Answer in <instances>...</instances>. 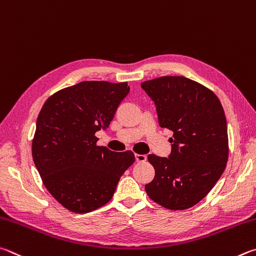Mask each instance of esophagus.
Returning <instances> with one entry per match:
<instances>
[{
  "label": "esophagus",
  "instance_id": "obj_1",
  "mask_svg": "<svg viewBox=\"0 0 256 256\" xmlns=\"http://www.w3.org/2000/svg\"><path fill=\"white\" fill-rule=\"evenodd\" d=\"M135 158H136V160H137L138 163L145 162V160H147V156L146 155H142V154H136Z\"/></svg>",
  "mask_w": 256,
  "mask_h": 256
}]
</instances>
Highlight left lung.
<instances>
[{"label": "left lung", "instance_id": "1", "mask_svg": "<svg viewBox=\"0 0 256 256\" xmlns=\"http://www.w3.org/2000/svg\"><path fill=\"white\" fill-rule=\"evenodd\" d=\"M140 86L155 102L160 127L173 132L168 158H147L155 176L145 186L146 194L166 209H189L226 168L230 148L222 106L212 90L184 76H162Z\"/></svg>", "mask_w": 256, "mask_h": 256}]
</instances>
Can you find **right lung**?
Wrapping results in <instances>:
<instances>
[{"label":"right lung","instance_id":"add662e5","mask_svg":"<svg viewBox=\"0 0 256 256\" xmlns=\"http://www.w3.org/2000/svg\"><path fill=\"white\" fill-rule=\"evenodd\" d=\"M129 90L127 82L84 80L54 93L39 112L34 162L49 194L72 212H91L109 202L135 162L132 150L112 152L98 146L96 136L109 127Z\"/></svg>","mask_w":256,"mask_h":256}]
</instances>
